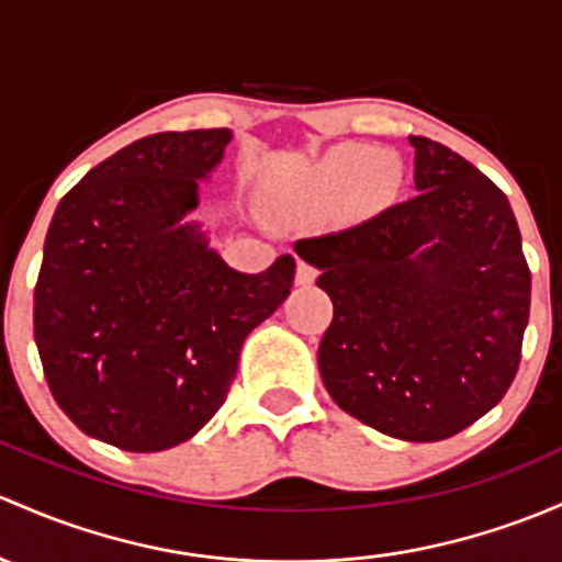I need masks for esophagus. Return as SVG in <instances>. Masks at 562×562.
<instances>
[{"label": "esophagus", "instance_id": "obj_1", "mask_svg": "<svg viewBox=\"0 0 562 562\" xmlns=\"http://www.w3.org/2000/svg\"><path fill=\"white\" fill-rule=\"evenodd\" d=\"M315 277H317L315 266L306 263V261H299V269H296V282H299V285H312V282H315Z\"/></svg>", "mask_w": 562, "mask_h": 562}]
</instances>
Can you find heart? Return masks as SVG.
Segmentation results:
<instances>
[{"mask_svg": "<svg viewBox=\"0 0 562 562\" xmlns=\"http://www.w3.org/2000/svg\"><path fill=\"white\" fill-rule=\"evenodd\" d=\"M398 169L387 156H376L374 147L345 142L323 153L306 172L293 180L288 204L299 210H317L339 202L350 191V206L369 212L393 193Z\"/></svg>", "mask_w": 562, "mask_h": 562, "instance_id": "obj_1", "label": "heart"}]
</instances>
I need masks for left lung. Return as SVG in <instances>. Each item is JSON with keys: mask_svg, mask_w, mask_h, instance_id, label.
Listing matches in <instances>:
<instances>
[{"mask_svg": "<svg viewBox=\"0 0 562 562\" xmlns=\"http://www.w3.org/2000/svg\"><path fill=\"white\" fill-rule=\"evenodd\" d=\"M409 142L417 196L296 252L334 301L317 350L330 398L395 439L439 441L515 382L530 269L506 193L450 147Z\"/></svg>", "mask_w": 562, "mask_h": 562, "instance_id": "8db88e82", "label": "left lung"}]
</instances>
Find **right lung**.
I'll return each instance as SVG.
<instances>
[{
	"label": "right lung",
	"mask_w": 562,
	"mask_h": 562,
	"mask_svg": "<svg viewBox=\"0 0 562 562\" xmlns=\"http://www.w3.org/2000/svg\"><path fill=\"white\" fill-rule=\"evenodd\" d=\"M226 128L142 137L61 199L34 285L47 387L82 434L128 452L191 439L226 401L241 341L296 277L280 256L239 274L180 217Z\"/></svg>",
	"instance_id": "1"
}]
</instances>
